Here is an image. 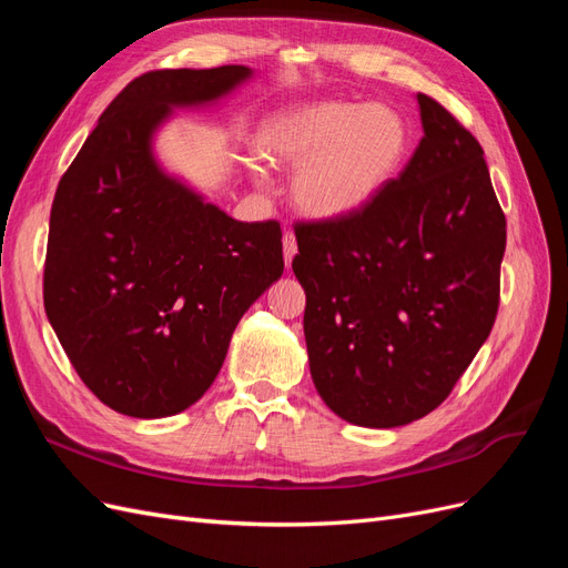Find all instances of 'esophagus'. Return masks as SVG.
Instances as JSON below:
<instances>
[{"label":"esophagus","mask_w":568,"mask_h":568,"mask_svg":"<svg viewBox=\"0 0 568 568\" xmlns=\"http://www.w3.org/2000/svg\"><path fill=\"white\" fill-rule=\"evenodd\" d=\"M282 244H284V263H286V267H291V261H294V255L298 253L296 236L291 234V232H286L284 239H282Z\"/></svg>","instance_id":"1"}]
</instances>
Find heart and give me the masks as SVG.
I'll return each mask as SVG.
<instances>
[{"instance_id":"b5f03b06","label":"heart","mask_w":568,"mask_h":568,"mask_svg":"<svg viewBox=\"0 0 568 568\" xmlns=\"http://www.w3.org/2000/svg\"><path fill=\"white\" fill-rule=\"evenodd\" d=\"M409 144L400 111L343 99L286 109L257 134L265 159L298 165L291 194L315 220H346L365 211L398 178Z\"/></svg>"}]
</instances>
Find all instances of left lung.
<instances>
[{"label":"left lung","mask_w":568,"mask_h":568,"mask_svg":"<svg viewBox=\"0 0 568 568\" xmlns=\"http://www.w3.org/2000/svg\"><path fill=\"white\" fill-rule=\"evenodd\" d=\"M417 104L424 136L379 199L296 225L313 384L334 415L369 428L448 398L500 303L507 222L484 149L438 101Z\"/></svg>","instance_id":"1"}]
</instances>
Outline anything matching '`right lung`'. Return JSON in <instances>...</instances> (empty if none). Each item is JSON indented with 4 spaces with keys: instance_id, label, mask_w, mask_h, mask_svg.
Here are the masks:
<instances>
[{
    "instance_id": "add662e5",
    "label": "right lung",
    "mask_w": 568,
    "mask_h": 568,
    "mask_svg": "<svg viewBox=\"0 0 568 568\" xmlns=\"http://www.w3.org/2000/svg\"><path fill=\"white\" fill-rule=\"evenodd\" d=\"M251 78L248 65L134 78L59 182L44 311L84 386L120 415L194 405L239 320L284 272L280 222L230 217L153 151L175 109L217 104Z\"/></svg>"
}]
</instances>
